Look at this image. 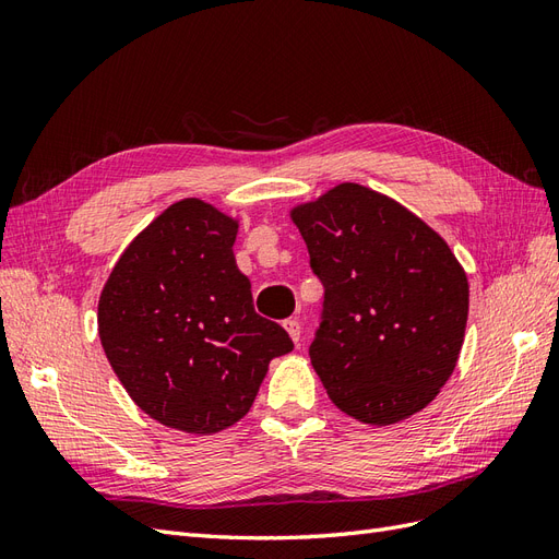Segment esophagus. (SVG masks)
I'll use <instances>...</instances> for the list:
<instances>
[{"label":"esophagus","mask_w":559,"mask_h":559,"mask_svg":"<svg viewBox=\"0 0 559 559\" xmlns=\"http://www.w3.org/2000/svg\"><path fill=\"white\" fill-rule=\"evenodd\" d=\"M284 329H286V333H289V337H292L294 343L300 341V321L298 319H286L284 321Z\"/></svg>","instance_id":"esophagus-1"}]
</instances>
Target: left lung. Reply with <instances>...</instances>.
Masks as SVG:
<instances>
[{"label":"left lung","instance_id":"left-lung-1","mask_svg":"<svg viewBox=\"0 0 559 559\" xmlns=\"http://www.w3.org/2000/svg\"><path fill=\"white\" fill-rule=\"evenodd\" d=\"M324 284L310 359L329 399L364 425L419 413L452 376L468 282L419 216L361 183H337L292 210Z\"/></svg>","mask_w":559,"mask_h":559}]
</instances>
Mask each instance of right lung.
<instances>
[{
	"label": "right lung",
	"instance_id": "obj_1",
	"mask_svg": "<svg viewBox=\"0 0 559 559\" xmlns=\"http://www.w3.org/2000/svg\"><path fill=\"white\" fill-rule=\"evenodd\" d=\"M238 222L186 198L156 216L116 261L97 331L130 399L165 427L216 433L242 419L289 333L253 310L235 265Z\"/></svg>",
	"mask_w": 559,
	"mask_h": 559
}]
</instances>
